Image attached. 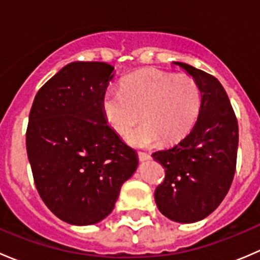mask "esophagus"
Returning a JSON list of instances; mask_svg holds the SVG:
<instances>
[{
  "label": "esophagus",
  "mask_w": 260,
  "mask_h": 260,
  "mask_svg": "<svg viewBox=\"0 0 260 260\" xmlns=\"http://www.w3.org/2000/svg\"><path fill=\"white\" fill-rule=\"evenodd\" d=\"M149 158H151V154L145 153V152H138V159H140L141 162L148 161Z\"/></svg>",
  "instance_id": "obj_1"
}]
</instances>
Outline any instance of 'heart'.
<instances>
[{
    "label": "heart",
    "instance_id": "1",
    "mask_svg": "<svg viewBox=\"0 0 260 260\" xmlns=\"http://www.w3.org/2000/svg\"><path fill=\"white\" fill-rule=\"evenodd\" d=\"M107 123L118 135H127L141 119L143 123L127 137L137 148L174 143L185 137L201 109L198 81L186 74L143 70L129 75L120 89L109 88L103 96Z\"/></svg>",
    "mask_w": 260,
    "mask_h": 260
}]
</instances>
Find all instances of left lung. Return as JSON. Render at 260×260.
Listing matches in <instances>:
<instances>
[{
    "mask_svg": "<svg viewBox=\"0 0 260 260\" xmlns=\"http://www.w3.org/2000/svg\"><path fill=\"white\" fill-rule=\"evenodd\" d=\"M172 64L198 81L201 109L186 137L152 154L166 172L154 201L170 220L191 224L209 216L226 196L237 166L239 131L226 91L216 78L185 62Z\"/></svg>",
    "mask_w": 260,
    "mask_h": 260,
    "instance_id": "1",
    "label": "left lung"
}]
</instances>
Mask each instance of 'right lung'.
I'll list each match as a JSON object with an SVG mask.
<instances>
[{
	"label": "right lung",
	"instance_id": "1",
	"mask_svg": "<svg viewBox=\"0 0 260 260\" xmlns=\"http://www.w3.org/2000/svg\"><path fill=\"white\" fill-rule=\"evenodd\" d=\"M114 75L107 62H70L41 86L31 107L26 149L34 181L50 211L68 224L108 216L138 167L137 152L103 113Z\"/></svg>",
	"mask_w": 260,
	"mask_h": 260
}]
</instances>
